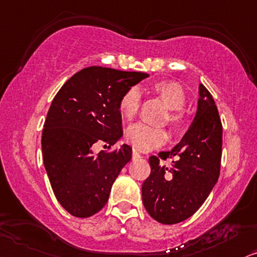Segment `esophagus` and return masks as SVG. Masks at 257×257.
<instances>
[{
	"label": "esophagus",
	"mask_w": 257,
	"mask_h": 257,
	"mask_svg": "<svg viewBox=\"0 0 257 257\" xmlns=\"http://www.w3.org/2000/svg\"><path fill=\"white\" fill-rule=\"evenodd\" d=\"M133 154H134V157H136V158L141 157V154H140V152L138 151V149H133Z\"/></svg>",
	"instance_id": "34e87169"
}]
</instances>
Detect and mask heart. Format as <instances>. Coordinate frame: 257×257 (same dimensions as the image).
Returning a JSON list of instances; mask_svg holds the SVG:
<instances>
[{
	"label": "heart",
	"mask_w": 257,
	"mask_h": 257,
	"mask_svg": "<svg viewBox=\"0 0 257 257\" xmlns=\"http://www.w3.org/2000/svg\"><path fill=\"white\" fill-rule=\"evenodd\" d=\"M151 90L170 108L166 121H168L172 131L174 133L183 131L186 123V113L183 108L187 99L183 85L175 80H159L152 84ZM140 104V92L135 87H131L119 98L118 111L125 121H133L138 115ZM126 140L139 151H149L164 145L167 140V134L161 128L139 123L128 129Z\"/></svg>",
	"instance_id": "obj_1"
}]
</instances>
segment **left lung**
Masks as SVG:
<instances>
[{"instance_id":"1","label":"left lung","mask_w":257,"mask_h":257,"mask_svg":"<svg viewBox=\"0 0 257 257\" xmlns=\"http://www.w3.org/2000/svg\"><path fill=\"white\" fill-rule=\"evenodd\" d=\"M198 110L181 141L172 151L149 157L151 174L142 184V201L152 218L177 224L203 205L218 180L223 126L212 96L199 86ZM173 158L170 168L162 161Z\"/></svg>"}]
</instances>
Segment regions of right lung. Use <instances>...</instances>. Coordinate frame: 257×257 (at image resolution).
<instances>
[{"instance_id":"add662e5","label":"right lung","mask_w":257,"mask_h":257,"mask_svg":"<svg viewBox=\"0 0 257 257\" xmlns=\"http://www.w3.org/2000/svg\"><path fill=\"white\" fill-rule=\"evenodd\" d=\"M146 77L90 66L73 74L52 100L41 138L44 164L54 196L72 216L86 218L102 210L131 161V146L110 147L122 136L119 98ZM96 143L108 144V151L95 156Z\"/></svg>"}]
</instances>
